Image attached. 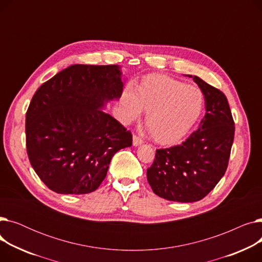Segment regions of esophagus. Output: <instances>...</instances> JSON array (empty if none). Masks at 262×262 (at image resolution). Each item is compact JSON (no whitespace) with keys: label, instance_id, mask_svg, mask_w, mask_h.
<instances>
[{"label":"esophagus","instance_id":"obj_1","mask_svg":"<svg viewBox=\"0 0 262 262\" xmlns=\"http://www.w3.org/2000/svg\"><path fill=\"white\" fill-rule=\"evenodd\" d=\"M142 143H143V140L140 138V137L134 135V137H133V144H134V146H138V145H140Z\"/></svg>","mask_w":262,"mask_h":262}]
</instances>
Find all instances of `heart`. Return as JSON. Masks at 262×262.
<instances>
[{
  "label": "heart",
  "mask_w": 262,
  "mask_h": 262,
  "mask_svg": "<svg viewBox=\"0 0 262 262\" xmlns=\"http://www.w3.org/2000/svg\"><path fill=\"white\" fill-rule=\"evenodd\" d=\"M123 118L133 122L146 110L145 123L161 144L175 143L189 133L201 117L205 100L202 91L162 75L146 76L137 90L122 95Z\"/></svg>",
  "instance_id": "obj_1"
}]
</instances>
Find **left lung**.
Wrapping results in <instances>:
<instances>
[{"label": "left lung", "instance_id": "8db88e82", "mask_svg": "<svg viewBox=\"0 0 262 262\" xmlns=\"http://www.w3.org/2000/svg\"><path fill=\"white\" fill-rule=\"evenodd\" d=\"M206 114L199 128L180 145L156 150L146 171L153 192L168 201L193 203L207 195L225 174L235 123L225 94L198 76Z\"/></svg>", "mask_w": 262, "mask_h": 262}]
</instances>
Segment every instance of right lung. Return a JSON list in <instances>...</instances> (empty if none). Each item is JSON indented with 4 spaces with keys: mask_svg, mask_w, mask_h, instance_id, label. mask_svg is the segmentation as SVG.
<instances>
[{
    "mask_svg": "<svg viewBox=\"0 0 262 262\" xmlns=\"http://www.w3.org/2000/svg\"><path fill=\"white\" fill-rule=\"evenodd\" d=\"M117 64H73L41 85L26 113V148L37 175L60 194L99 188L133 136L104 106L123 92Z\"/></svg>",
    "mask_w": 262,
    "mask_h": 262,
    "instance_id": "1",
    "label": "right lung"
}]
</instances>
